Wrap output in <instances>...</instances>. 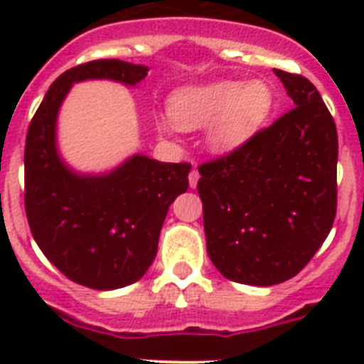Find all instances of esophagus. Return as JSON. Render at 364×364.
Returning a JSON list of instances; mask_svg holds the SVG:
<instances>
[{"label":"esophagus","instance_id":"34e87169","mask_svg":"<svg viewBox=\"0 0 364 364\" xmlns=\"http://www.w3.org/2000/svg\"><path fill=\"white\" fill-rule=\"evenodd\" d=\"M198 178H200V175H198L197 167H193L191 173H189V186H191V188H197Z\"/></svg>","mask_w":364,"mask_h":364}]
</instances>
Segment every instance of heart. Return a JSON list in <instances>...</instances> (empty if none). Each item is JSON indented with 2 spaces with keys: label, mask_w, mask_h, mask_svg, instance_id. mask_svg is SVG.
Listing matches in <instances>:
<instances>
[{
  "label": "heart",
  "mask_w": 364,
  "mask_h": 364,
  "mask_svg": "<svg viewBox=\"0 0 364 364\" xmlns=\"http://www.w3.org/2000/svg\"><path fill=\"white\" fill-rule=\"evenodd\" d=\"M273 109L272 87L262 80L222 82L184 87L173 95L169 111L182 129L210 125L208 146L218 153L233 151L257 133Z\"/></svg>",
  "instance_id": "b5f03b06"
}]
</instances>
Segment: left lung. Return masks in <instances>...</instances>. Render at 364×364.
I'll return each instance as SVG.
<instances>
[{
    "label": "left lung",
    "mask_w": 364,
    "mask_h": 364,
    "mask_svg": "<svg viewBox=\"0 0 364 364\" xmlns=\"http://www.w3.org/2000/svg\"><path fill=\"white\" fill-rule=\"evenodd\" d=\"M295 107L198 166L208 255L226 279L272 286L323 246L337 211V129L314 83L273 69Z\"/></svg>",
    "instance_id": "obj_1"
}]
</instances>
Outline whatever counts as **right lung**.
<instances>
[{
  "label": "right lung",
  "mask_w": 364,
  "mask_h": 364,
  "mask_svg": "<svg viewBox=\"0 0 364 364\" xmlns=\"http://www.w3.org/2000/svg\"><path fill=\"white\" fill-rule=\"evenodd\" d=\"M147 67L92 60L60 74L32 117L25 142V213L43 255L73 282L117 290L142 277L156 257L167 210L188 191L191 164L134 154L107 175L70 171L56 149V117L74 82L136 85Z\"/></svg>",
  "instance_id": "obj_1"
}]
</instances>
